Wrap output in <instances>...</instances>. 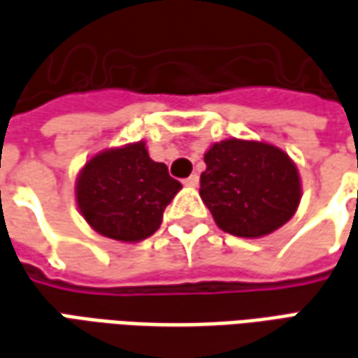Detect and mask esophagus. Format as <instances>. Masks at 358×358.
Segmentation results:
<instances>
[{
    "instance_id": "34e87169",
    "label": "esophagus",
    "mask_w": 358,
    "mask_h": 358,
    "mask_svg": "<svg viewBox=\"0 0 358 358\" xmlns=\"http://www.w3.org/2000/svg\"><path fill=\"white\" fill-rule=\"evenodd\" d=\"M199 182V176L198 174H192V176H188V178L184 180V186H188V188H196Z\"/></svg>"
}]
</instances>
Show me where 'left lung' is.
Masks as SVG:
<instances>
[{
	"label": "left lung",
	"instance_id": "8db88e82",
	"mask_svg": "<svg viewBox=\"0 0 358 358\" xmlns=\"http://www.w3.org/2000/svg\"><path fill=\"white\" fill-rule=\"evenodd\" d=\"M199 196L217 227L259 239L292 220L301 199L296 162L264 141L225 138L203 155Z\"/></svg>",
	"mask_w": 358,
	"mask_h": 358
}]
</instances>
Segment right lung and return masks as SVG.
I'll return each mask as SVG.
<instances>
[{"label":"right lung","mask_w":358,"mask_h":358,"mask_svg":"<svg viewBox=\"0 0 358 358\" xmlns=\"http://www.w3.org/2000/svg\"><path fill=\"white\" fill-rule=\"evenodd\" d=\"M182 189L164 162L148 157L145 141L96 152L76 178V203L87 225L119 243H138L162 223Z\"/></svg>","instance_id":"add662e5"}]
</instances>
